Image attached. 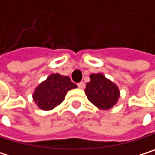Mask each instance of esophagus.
I'll list each match as a JSON object with an SVG mask.
<instances>
[{"instance_id":"esophagus-1","label":"esophagus","mask_w":155,"mask_h":155,"mask_svg":"<svg viewBox=\"0 0 155 155\" xmlns=\"http://www.w3.org/2000/svg\"><path fill=\"white\" fill-rule=\"evenodd\" d=\"M78 88L83 89V88L85 87V83H84V82H80V83L78 84Z\"/></svg>"}]
</instances>
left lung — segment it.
Here are the masks:
<instances>
[{
  "mask_svg": "<svg viewBox=\"0 0 155 155\" xmlns=\"http://www.w3.org/2000/svg\"><path fill=\"white\" fill-rule=\"evenodd\" d=\"M90 81L87 83L85 93L87 100L97 108L106 110L111 109L120 98V89L103 74H91Z\"/></svg>",
  "mask_w": 155,
  "mask_h": 155,
  "instance_id": "8db88e82",
  "label": "left lung"
}]
</instances>
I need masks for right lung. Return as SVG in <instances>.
Returning <instances> with one entry per match:
<instances>
[{"mask_svg":"<svg viewBox=\"0 0 155 155\" xmlns=\"http://www.w3.org/2000/svg\"><path fill=\"white\" fill-rule=\"evenodd\" d=\"M78 86L71 82L68 77L58 73L51 74L35 87L33 100L39 109L51 110L65 100L68 91Z\"/></svg>","mask_w":155,"mask_h":155,"instance_id":"right-lung-1","label":"right lung"}]
</instances>
